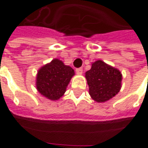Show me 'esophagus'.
<instances>
[{
	"mask_svg": "<svg viewBox=\"0 0 148 148\" xmlns=\"http://www.w3.org/2000/svg\"><path fill=\"white\" fill-rule=\"evenodd\" d=\"M75 71L77 74H82V68H77Z\"/></svg>",
	"mask_w": 148,
	"mask_h": 148,
	"instance_id": "1",
	"label": "esophagus"
}]
</instances>
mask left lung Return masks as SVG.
Listing matches in <instances>:
<instances>
[{
  "mask_svg": "<svg viewBox=\"0 0 148 148\" xmlns=\"http://www.w3.org/2000/svg\"><path fill=\"white\" fill-rule=\"evenodd\" d=\"M86 77L90 95L97 102L109 101L121 90V73L101 60L93 62L91 69L86 71Z\"/></svg>",
  "mask_w": 148,
  "mask_h": 148,
  "instance_id": "obj_1",
  "label": "left lung"
}]
</instances>
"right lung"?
Segmentation results:
<instances>
[{
  "label": "right lung",
  "instance_id": "obj_1",
  "mask_svg": "<svg viewBox=\"0 0 148 148\" xmlns=\"http://www.w3.org/2000/svg\"><path fill=\"white\" fill-rule=\"evenodd\" d=\"M74 75V70L58 59L40 68L36 77L37 90L50 100H58L64 94L66 86Z\"/></svg>",
  "mask_w": 148,
  "mask_h": 148
}]
</instances>
